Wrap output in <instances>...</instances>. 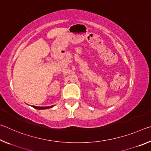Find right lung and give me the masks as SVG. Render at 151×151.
<instances>
[{
    "instance_id": "obj_1",
    "label": "right lung",
    "mask_w": 151,
    "mask_h": 151,
    "mask_svg": "<svg viewBox=\"0 0 151 151\" xmlns=\"http://www.w3.org/2000/svg\"><path fill=\"white\" fill-rule=\"evenodd\" d=\"M33 108L37 109H50L51 107H52L53 106H32Z\"/></svg>"
}]
</instances>
